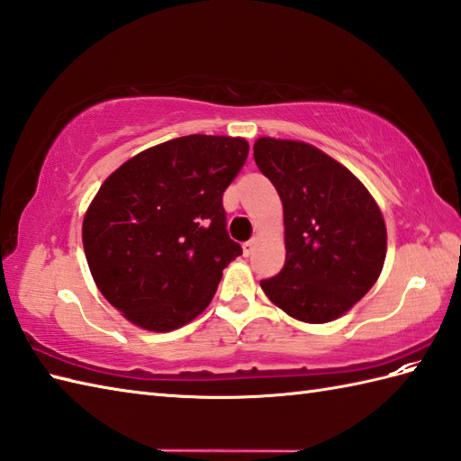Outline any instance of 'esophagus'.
<instances>
[{"instance_id": "obj_1", "label": "esophagus", "mask_w": 461, "mask_h": 461, "mask_svg": "<svg viewBox=\"0 0 461 461\" xmlns=\"http://www.w3.org/2000/svg\"><path fill=\"white\" fill-rule=\"evenodd\" d=\"M256 246H258V238H251L249 241H246L243 243V253H246V256L249 258L253 251H256Z\"/></svg>"}]
</instances>
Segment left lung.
I'll use <instances>...</instances> for the list:
<instances>
[{"mask_svg":"<svg viewBox=\"0 0 461 461\" xmlns=\"http://www.w3.org/2000/svg\"><path fill=\"white\" fill-rule=\"evenodd\" d=\"M253 158L276 185L285 221V266L266 295L303 322H329L375 285L386 225L368 190L330 156L297 140L259 139Z\"/></svg>","mask_w":461,"mask_h":461,"instance_id":"1","label":"left lung"}]
</instances>
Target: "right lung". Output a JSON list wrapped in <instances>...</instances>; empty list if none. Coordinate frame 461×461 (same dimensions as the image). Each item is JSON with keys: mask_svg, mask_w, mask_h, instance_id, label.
I'll return each instance as SVG.
<instances>
[{"mask_svg": "<svg viewBox=\"0 0 461 461\" xmlns=\"http://www.w3.org/2000/svg\"><path fill=\"white\" fill-rule=\"evenodd\" d=\"M249 144L190 134L136 154L85 213L83 246L96 287L134 325L166 332L210 305L221 271L241 256L223 192Z\"/></svg>", "mask_w": 461, "mask_h": 461, "instance_id": "obj_1", "label": "right lung"}]
</instances>
